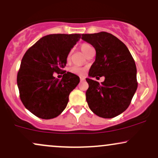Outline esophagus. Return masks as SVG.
<instances>
[{
    "label": "esophagus",
    "mask_w": 158,
    "mask_h": 158,
    "mask_svg": "<svg viewBox=\"0 0 158 158\" xmlns=\"http://www.w3.org/2000/svg\"><path fill=\"white\" fill-rule=\"evenodd\" d=\"M80 80H81V81L82 82V81H85V78L83 77H80Z\"/></svg>",
    "instance_id": "obj_1"
}]
</instances>
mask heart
I'll list each match as a JSON object with an SVG mask.
<instances>
[{
	"label": "heart",
	"mask_w": 158,
	"mask_h": 158,
	"mask_svg": "<svg viewBox=\"0 0 158 158\" xmlns=\"http://www.w3.org/2000/svg\"><path fill=\"white\" fill-rule=\"evenodd\" d=\"M90 48H92V46L87 44H83L81 46V51L83 52V53L84 54V55L86 53V52L88 51ZM86 68L79 67V66H74L70 68V71H71L72 73L76 74V75H83L85 74V72H86Z\"/></svg>",
	"instance_id": "1"
}]
</instances>
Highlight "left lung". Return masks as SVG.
I'll return each mask as SVG.
<instances>
[{
	"instance_id": "1",
	"label": "left lung",
	"mask_w": 158,
	"mask_h": 158,
	"mask_svg": "<svg viewBox=\"0 0 158 158\" xmlns=\"http://www.w3.org/2000/svg\"><path fill=\"white\" fill-rule=\"evenodd\" d=\"M81 38L96 51L95 60L89 72V78H86L89 107L101 118H114L129 107L138 88L134 59L127 46L110 33L83 34ZM98 75L105 76L103 82L91 79Z\"/></svg>"
}]
</instances>
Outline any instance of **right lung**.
I'll list each match as a JSON object with an SVG mask.
<instances>
[{
  "instance_id": "add662e5",
  "label": "right lung",
  "mask_w": 158,
  "mask_h": 158,
  "mask_svg": "<svg viewBox=\"0 0 158 158\" xmlns=\"http://www.w3.org/2000/svg\"><path fill=\"white\" fill-rule=\"evenodd\" d=\"M80 34H52L38 40L26 52L17 76L20 98L24 106L35 116L52 119L62 113L69 96L80 82V77L63 71ZM54 72L64 74L61 80Z\"/></svg>"
}]
</instances>
